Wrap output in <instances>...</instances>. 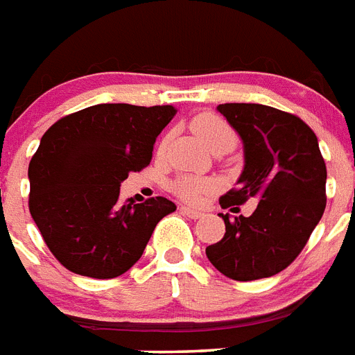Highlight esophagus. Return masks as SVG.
Segmentation results:
<instances>
[{
	"instance_id": "1",
	"label": "esophagus",
	"mask_w": 355,
	"mask_h": 355,
	"mask_svg": "<svg viewBox=\"0 0 355 355\" xmlns=\"http://www.w3.org/2000/svg\"><path fill=\"white\" fill-rule=\"evenodd\" d=\"M180 211H181V214H185V216L192 218V220H198V218L203 216V212L196 211V209H191V207H181Z\"/></svg>"
}]
</instances>
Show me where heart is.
Instances as JSON below:
<instances>
[{"label": "heart", "mask_w": 355, "mask_h": 355, "mask_svg": "<svg viewBox=\"0 0 355 355\" xmlns=\"http://www.w3.org/2000/svg\"><path fill=\"white\" fill-rule=\"evenodd\" d=\"M192 132L198 135L201 143L211 150L212 154L218 150H229L234 146V132L222 117L214 113H200L198 117L192 119ZM209 189V183L200 178H180L175 181V192L183 200L194 201Z\"/></svg>", "instance_id": "1"}]
</instances>
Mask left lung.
<instances>
[{"mask_svg":"<svg viewBox=\"0 0 355 355\" xmlns=\"http://www.w3.org/2000/svg\"><path fill=\"white\" fill-rule=\"evenodd\" d=\"M240 135L243 170L222 209L238 211L248 200L251 216L225 214V234L205 249L214 268L232 280L280 273L299 257L326 207V164L315 133L291 113L263 104L216 107Z\"/></svg>","mask_w":355,"mask_h":355,"instance_id":"obj_1","label":"left lung"}]
</instances>
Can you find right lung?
Listing matches in <instances>:
<instances>
[{
	"label": "right lung",
	"instance_id": "add662e5",
	"mask_svg": "<svg viewBox=\"0 0 355 355\" xmlns=\"http://www.w3.org/2000/svg\"><path fill=\"white\" fill-rule=\"evenodd\" d=\"M174 106L97 104L55 123L29 163V211L56 260L92 279H115L137 262L161 218L157 196L119 201L121 183L152 159Z\"/></svg>",
	"mask_w": 355,
	"mask_h": 355
}]
</instances>
